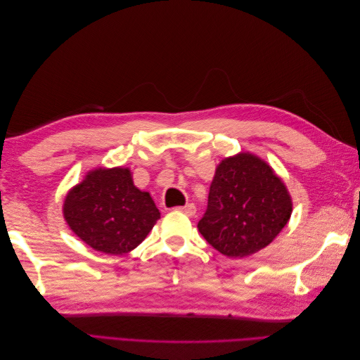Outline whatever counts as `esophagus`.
<instances>
[{
	"instance_id": "esophagus-1",
	"label": "esophagus",
	"mask_w": 360,
	"mask_h": 360,
	"mask_svg": "<svg viewBox=\"0 0 360 360\" xmlns=\"http://www.w3.org/2000/svg\"><path fill=\"white\" fill-rule=\"evenodd\" d=\"M179 210L183 212L186 216H193L195 212H197V209H195V204H192V202L186 204L184 207H179Z\"/></svg>"
}]
</instances>
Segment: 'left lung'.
Listing matches in <instances>:
<instances>
[{
  "mask_svg": "<svg viewBox=\"0 0 360 360\" xmlns=\"http://www.w3.org/2000/svg\"><path fill=\"white\" fill-rule=\"evenodd\" d=\"M291 212L288 189L269 163L238 153L217 165L198 231L225 257L243 258L274 242Z\"/></svg>",
  "mask_w": 360,
  "mask_h": 360,
  "instance_id": "left-lung-1",
  "label": "left lung"
}]
</instances>
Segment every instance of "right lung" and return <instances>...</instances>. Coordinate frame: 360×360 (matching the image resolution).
<instances>
[{"mask_svg":"<svg viewBox=\"0 0 360 360\" xmlns=\"http://www.w3.org/2000/svg\"><path fill=\"white\" fill-rule=\"evenodd\" d=\"M63 214L70 230L93 249L123 255L144 240L160 217L148 192L129 168H96L68 193Z\"/></svg>","mask_w":360,"mask_h":360,"instance_id":"right-lung-1","label":"right lung"}]
</instances>
